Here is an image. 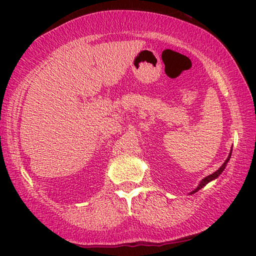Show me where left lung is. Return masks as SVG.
Returning <instances> with one entry per match:
<instances>
[{"label": "left lung", "mask_w": 256, "mask_h": 256, "mask_svg": "<svg viewBox=\"0 0 256 256\" xmlns=\"http://www.w3.org/2000/svg\"><path fill=\"white\" fill-rule=\"evenodd\" d=\"M230 155H232V152H230V155H228V157H227V160H225V163H224V164H222V166H220V168H219V169L216 171V172H213L212 174H210V176H208V177H205V178H204V180H202L200 182V184H199V185H198V188H196V190H194V191H192V192H191V194H194V192H197L198 190H200V188H204L206 184H208V183H210V182H211V180H216V177H218V176H219V174L222 172V171H224V169H225V166H226V164H227V162H228V160H230Z\"/></svg>", "instance_id": "obj_1"}]
</instances>
